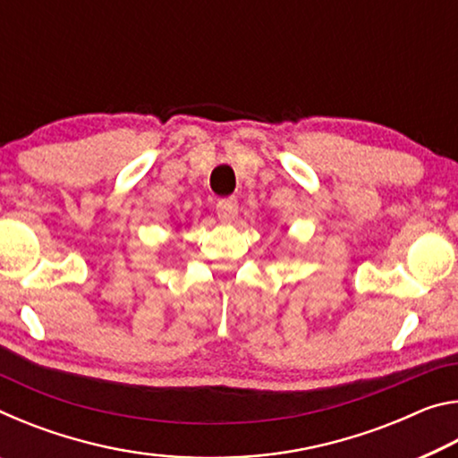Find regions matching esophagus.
Masks as SVG:
<instances>
[{"instance_id":"esophagus-1","label":"esophagus","mask_w":458,"mask_h":458,"mask_svg":"<svg viewBox=\"0 0 458 458\" xmlns=\"http://www.w3.org/2000/svg\"><path fill=\"white\" fill-rule=\"evenodd\" d=\"M216 214H218V218L222 222H232L238 216V201L236 198H224L218 199V204H216Z\"/></svg>"}]
</instances>
